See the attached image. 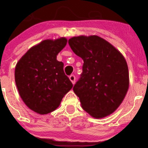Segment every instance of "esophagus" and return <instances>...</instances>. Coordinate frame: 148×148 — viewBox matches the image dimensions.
<instances>
[{
  "mask_svg": "<svg viewBox=\"0 0 148 148\" xmlns=\"http://www.w3.org/2000/svg\"><path fill=\"white\" fill-rule=\"evenodd\" d=\"M69 78H70V80H71V81L72 82V84H75V80H76V77H75V76H74V74H71V75L69 77Z\"/></svg>",
  "mask_w": 148,
  "mask_h": 148,
  "instance_id": "34e87169",
  "label": "esophagus"
}]
</instances>
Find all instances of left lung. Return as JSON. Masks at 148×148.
Masks as SVG:
<instances>
[{"label": "left lung", "mask_w": 148, "mask_h": 148, "mask_svg": "<svg viewBox=\"0 0 148 148\" xmlns=\"http://www.w3.org/2000/svg\"><path fill=\"white\" fill-rule=\"evenodd\" d=\"M68 44L84 60L83 72L73 88L81 107L95 118L112 114L129 88L128 67L123 55L96 35L74 37Z\"/></svg>", "instance_id": "obj_1"}]
</instances>
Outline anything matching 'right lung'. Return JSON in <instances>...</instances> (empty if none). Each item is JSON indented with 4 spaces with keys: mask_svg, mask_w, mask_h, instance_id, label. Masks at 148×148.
Listing matches in <instances>:
<instances>
[{
    "mask_svg": "<svg viewBox=\"0 0 148 148\" xmlns=\"http://www.w3.org/2000/svg\"><path fill=\"white\" fill-rule=\"evenodd\" d=\"M65 38L45 40L27 51L15 67V82L20 96L30 109L47 114L59 107L73 87L57 55L67 45Z\"/></svg>",
    "mask_w": 148,
    "mask_h": 148,
    "instance_id": "add662e5",
    "label": "right lung"
}]
</instances>
